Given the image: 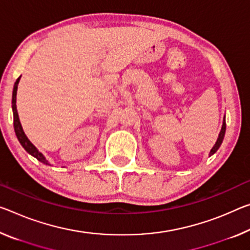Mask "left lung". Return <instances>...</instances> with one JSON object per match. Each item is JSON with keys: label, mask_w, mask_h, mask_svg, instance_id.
Masks as SVG:
<instances>
[{"label": "left lung", "mask_w": 250, "mask_h": 250, "mask_svg": "<svg viewBox=\"0 0 250 250\" xmlns=\"http://www.w3.org/2000/svg\"><path fill=\"white\" fill-rule=\"evenodd\" d=\"M226 117H224V121H223V125H221V130L219 132V136L217 138V141L216 144L213 145L212 149L210 150V152H209V156H212L213 153H215L218 149H219V146L223 144V140H224V137H225V132H226Z\"/></svg>", "instance_id": "obj_1"}]
</instances>
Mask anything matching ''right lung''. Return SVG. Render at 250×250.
<instances>
[{"instance_id": "add662e5", "label": "right lung", "mask_w": 250, "mask_h": 250, "mask_svg": "<svg viewBox=\"0 0 250 250\" xmlns=\"http://www.w3.org/2000/svg\"><path fill=\"white\" fill-rule=\"evenodd\" d=\"M20 79H21V77L18 78V80L15 81L14 86H13V93H12V110H13V125H14L15 134H17L18 140L20 141V144H21V146H23V148L25 149V151L27 153H30L31 156H33L34 158H37V159L40 162H42V164L51 166L50 162L46 160V158L43 156V153L40 152L39 150L37 149V146H35L32 144V142H31L29 139H27V137L25 136L24 131H23L21 122H20L19 113H18V110H17V92H18V85H19Z\"/></svg>"}]
</instances>
